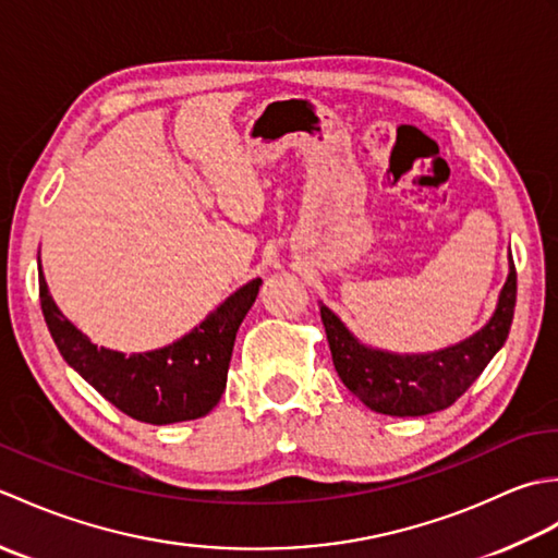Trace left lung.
<instances>
[{"mask_svg": "<svg viewBox=\"0 0 558 558\" xmlns=\"http://www.w3.org/2000/svg\"><path fill=\"white\" fill-rule=\"evenodd\" d=\"M318 306L340 381L374 412L422 417L453 405L504 348L515 310V266L508 256V278L489 322L470 338L434 352L400 354L364 345L324 302Z\"/></svg>", "mask_w": 558, "mask_h": 558, "instance_id": "8db88e82", "label": "left lung"}]
</instances>
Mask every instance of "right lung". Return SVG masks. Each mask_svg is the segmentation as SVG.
Returning a JSON list of instances; mask_svg holds the SVG:
<instances>
[{
	"label": "right lung",
	"mask_w": 558,
	"mask_h": 558,
	"mask_svg": "<svg viewBox=\"0 0 558 558\" xmlns=\"http://www.w3.org/2000/svg\"><path fill=\"white\" fill-rule=\"evenodd\" d=\"M38 270L43 316L59 354L117 410L146 424H174L206 417L218 405L228 384L236 330L256 302L260 278L232 292L180 340L158 350L124 354L98 348L59 312L47 290L40 254Z\"/></svg>",
	"instance_id": "1"
}]
</instances>
